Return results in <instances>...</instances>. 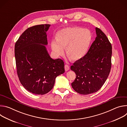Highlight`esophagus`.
<instances>
[{
  "instance_id": "1",
  "label": "esophagus",
  "mask_w": 127,
  "mask_h": 127,
  "mask_svg": "<svg viewBox=\"0 0 127 127\" xmlns=\"http://www.w3.org/2000/svg\"><path fill=\"white\" fill-rule=\"evenodd\" d=\"M64 68H65V70L66 71H67L69 70V69H70V67H69V65H67V64L65 65Z\"/></svg>"
}]
</instances>
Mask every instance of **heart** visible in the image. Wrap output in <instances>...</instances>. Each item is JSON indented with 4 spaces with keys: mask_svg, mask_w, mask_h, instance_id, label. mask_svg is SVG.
<instances>
[{
    "mask_svg": "<svg viewBox=\"0 0 127 127\" xmlns=\"http://www.w3.org/2000/svg\"><path fill=\"white\" fill-rule=\"evenodd\" d=\"M92 40V34L87 29L68 27L59 31L56 40L51 42V49L57 57L63 56L66 48L67 55L72 61L81 59L86 54Z\"/></svg>",
    "mask_w": 127,
    "mask_h": 127,
    "instance_id": "heart-1",
    "label": "heart"
}]
</instances>
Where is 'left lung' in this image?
Instances as JSON below:
<instances>
[{
  "label": "left lung",
  "instance_id": "8db88e82",
  "mask_svg": "<svg viewBox=\"0 0 127 127\" xmlns=\"http://www.w3.org/2000/svg\"><path fill=\"white\" fill-rule=\"evenodd\" d=\"M96 37L86 55L71 66L76 78L71 83L76 92L87 95L97 92L107 79L111 69L112 47L106 35L95 28Z\"/></svg>",
  "mask_w": 127,
  "mask_h": 127
}]
</instances>
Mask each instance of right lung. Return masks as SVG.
Returning <instances> with one entry per match:
<instances>
[{"label": "right lung", "mask_w": 127, "mask_h": 127, "mask_svg": "<svg viewBox=\"0 0 127 127\" xmlns=\"http://www.w3.org/2000/svg\"><path fill=\"white\" fill-rule=\"evenodd\" d=\"M50 25H39L27 29L14 47L19 80L28 92L43 95L53 88L56 78L64 73V63L53 59L48 54L46 32Z\"/></svg>", "instance_id": "1"}]
</instances>
